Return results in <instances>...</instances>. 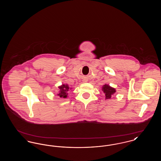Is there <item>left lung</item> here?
I'll list each match as a JSON object with an SVG mask.
<instances>
[{"mask_svg": "<svg viewBox=\"0 0 161 161\" xmlns=\"http://www.w3.org/2000/svg\"><path fill=\"white\" fill-rule=\"evenodd\" d=\"M103 91L105 93V96H106V99H110L111 98L112 95H114V93H115L116 91L115 89L109 86L108 85L105 84L104 86H103Z\"/></svg>", "mask_w": 161, "mask_h": 161, "instance_id": "left-lung-1", "label": "left lung"}]
</instances>
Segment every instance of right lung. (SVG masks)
I'll return each mask as SVG.
<instances>
[{"label":"right lung","mask_w":161,"mask_h":161,"mask_svg":"<svg viewBox=\"0 0 161 161\" xmlns=\"http://www.w3.org/2000/svg\"><path fill=\"white\" fill-rule=\"evenodd\" d=\"M58 88L60 89V92L57 94V95L61 98H66L68 95V92L69 91V86L67 84H63Z\"/></svg>","instance_id":"right-lung-1"}]
</instances>
